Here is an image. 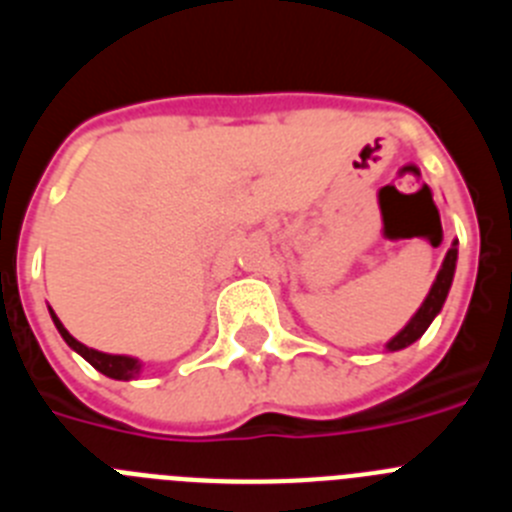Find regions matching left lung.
Returning <instances> with one entry per match:
<instances>
[{
  "instance_id": "1",
  "label": "left lung",
  "mask_w": 512,
  "mask_h": 512,
  "mask_svg": "<svg viewBox=\"0 0 512 512\" xmlns=\"http://www.w3.org/2000/svg\"><path fill=\"white\" fill-rule=\"evenodd\" d=\"M456 253L459 251H456V241H454L451 243L449 253H446V259H443L441 271H438L436 282H433V287H431V292H428V297H425V302L420 305V310L415 312L413 318H410V323L405 325V328H402L390 343H387V351H400V348H408L410 343L418 341L425 330H428V325L433 323V318H436L438 312H441L443 302H446V295H449L451 282H454Z\"/></svg>"
}]
</instances>
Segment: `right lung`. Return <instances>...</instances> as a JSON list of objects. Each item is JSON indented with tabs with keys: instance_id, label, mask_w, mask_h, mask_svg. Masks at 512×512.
Here are the masks:
<instances>
[{
	"instance_id": "1",
	"label": "right lung",
	"mask_w": 512,
	"mask_h": 512,
	"mask_svg": "<svg viewBox=\"0 0 512 512\" xmlns=\"http://www.w3.org/2000/svg\"><path fill=\"white\" fill-rule=\"evenodd\" d=\"M51 318H53V323H56L58 333L63 336V341L69 343L76 354L84 356V359H87L89 364L97 369V372H102L104 377L125 379V382H128V379H135L140 374V366H143V364H140L138 359H133V356H115V354H102V351H94V348H89V346H84V343L76 341L69 330L63 328V323L56 318V312H53V310H51Z\"/></svg>"
}]
</instances>
